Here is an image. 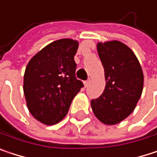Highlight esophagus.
<instances>
[{
    "label": "esophagus",
    "instance_id": "34e87169",
    "mask_svg": "<svg viewBox=\"0 0 157 157\" xmlns=\"http://www.w3.org/2000/svg\"><path fill=\"white\" fill-rule=\"evenodd\" d=\"M84 85H85V87H86V88H88V85H89V79L86 80V81H84Z\"/></svg>",
    "mask_w": 157,
    "mask_h": 157
}]
</instances>
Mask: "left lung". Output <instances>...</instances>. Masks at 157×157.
I'll return each mask as SVG.
<instances>
[{
  "label": "left lung",
  "mask_w": 157,
  "mask_h": 157,
  "mask_svg": "<svg viewBox=\"0 0 157 157\" xmlns=\"http://www.w3.org/2000/svg\"><path fill=\"white\" fill-rule=\"evenodd\" d=\"M106 87L102 95L91 100L97 118L106 125H116L134 111L144 85V74L135 53L120 41L98 42Z\"/></svg>",
  "instance_id": "8db88e82"
}]
</instances>
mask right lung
<instances>
[{
	"mask_svg": "<svg viewBox=\"0 0 157 157\" xmlns=\"http://www.w3.org/2000/svg\"><path fill=\"white\" fill-rule=\"evenodd\" d=\"M78 42L71 39L53 41L28 63L23 91L30 114L45 125H54L68 114L75 96L84 85L76 78L74 56Z\"/></svg>",
	"mask_w": 157,
	"mask_h": 157,
	"instance_id": "add662e5",
	"label": "right lung"
}]
</instances>
